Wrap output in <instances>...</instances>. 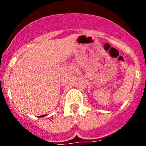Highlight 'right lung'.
<instances>
[{"label":"right lung","mask_w":146,"mask_h":146,"mask_svg":"<svg viewBox=\"0 0 146 146\" xmlns=\"http://www.w3.org/2000/svg\"><path fill=\"white\" fill-rule=\"evenodd\" d=\"M44 116H46V115H40V118H42V117H44Z\"/></svg>","instance_id":"right-lung-1"}]
</instances>
